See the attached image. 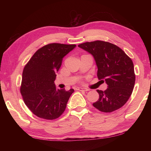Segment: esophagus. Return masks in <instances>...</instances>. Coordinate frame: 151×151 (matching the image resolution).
<instances>
[{"mask_svg": "<svg viewBox=\"0 0 151 151\" xmlns=\"http://www.w3.org/2000/svg\"><path fill=\"white\" fill-rule=\"evenodd\" d=\"M76 90H77V91H88V89L83 88H81V87H78V88H76Z\"/></svg>", "mask_w": 151, "mask_h": 151, "instance_id": "esophagus-1", "label": "esophagus"}]
</instances>
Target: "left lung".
Instances as JSON below:
<instances>
[{
	"mask_svg": "<svg viewBox=\"0 0 151 151\" xmlns=\"http://www.w3.org/2000/svg\"><path fill=\"white\" fill-rule=\"evenodd\" d=\"M78 46L93 56L98 68V78L108 85L104 91L96 90L99 99L93 104L94 107L103 112L121 108L129 100L134 86L131 58L121 48L109 42L95 40Z\"/></svg>",
	"mask_w": 151,
	"mask_h": 151,
	"instance_id": "obj_1",
	"label": "left lung"
}]
</instances>
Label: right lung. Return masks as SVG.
<instances>
[{"instance_id": "right-lung-1", "label": "right lung", "mask_w": 151, "mask_h": 151, "mask_svg": "<svg viewBox=\"0 0 151 151\" xmlns=\"http://www.w3.org/2000/svg\"><path fill=\"white\" fill-rule=\"evenodd\" d=\"M75 47L48 44L36 51L24 66L20 93L30 111L40 119L55 120L65 111L74 89H57L54 81L64 57Z\"/></svg>"}]
</instances>
